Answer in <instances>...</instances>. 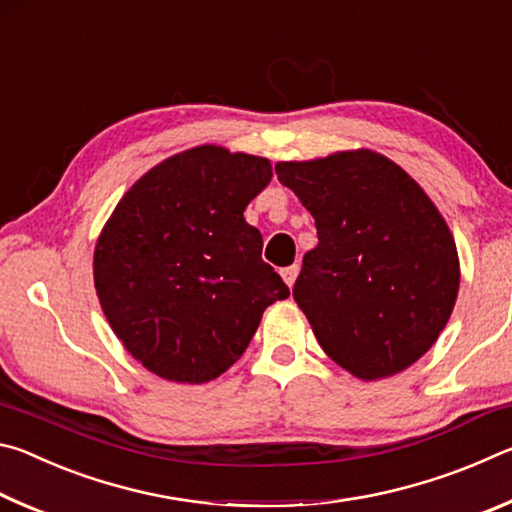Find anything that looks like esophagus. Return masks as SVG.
Returning <instances> with one entry per match:
<instances>
[{
    "label": "esophagus",
    "mask_w": 512,
    "mask_h": 512,
    "mask_svg": "<svg viewBox=\"0 0 512 512\" xmlns=\"http://www.w3.org/2000/svg\"><path fill=\"white\" fill-rule=\"evenodd\" d=\"M298 273H300V266L298 264H293V266H287V268H282V280L289 284V287H293V282H296V277H298Z\"/></svg>",
    "instance_id": "obj_1"
}]
</instances>
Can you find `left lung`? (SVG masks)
Masks as SVG:
<instances>
[{
	"label": "left lung",
	"instance_id": "8db88e82",
	"mask_svg": "<svg viewBox=\"0 0 512 512\" xmlns=\"http://www.w3.org/2000/svg\"><path fill=\"white\" fill-rule=\"evenodd\" d=\"M275 173L316 221L293 298L320 348L363 381L409 368L445 329L461 282L438 207L368 149L277 162Z\"/></svg>",
	"mask_w": 512,
	"mask_h": 512
}]
</instances>
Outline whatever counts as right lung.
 <instances>
[{"mask_svg": "<svg viewBox=\"0 0 512 512\" xmlns=\"http://www.w3.org/2000/svg\"><path fill=\"white\" fill-rule=\"evenodd\" d=\"M266 158L205 144L146 171L94 248V287L112 332L155 375L205 384L253 339L289 287L262 259L246 205L271 183Z\"/></svg>", "mask_w": 512, "mask_h": 512, "instance_id": "obj_1", "label": "right lung"}]
</instances>
